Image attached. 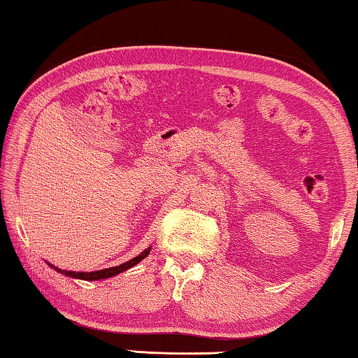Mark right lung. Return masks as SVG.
Masks as SVG:
<instances>
[{
	"label": "right lung",
	"instance_id": "1",
	"mask_svg": "<svg viewBox=\"0 0 358 358\" xmlns=\"http://www.w3.org/2000/svg\"><path fill=\"white\" fill-rule=\"evenodd\" d=\"M151 252V247L146 248V250L141 252L138 257H135L132 259L126 261V263L119 264V266H115V268H108V269H100V271H92V272H76V271H64V269H59L55 268L54 264L48 263L50 268H52L54 271L60 272V274H64L66 277H71V279H81V280H101V279H108V277H115L117 274H121V272L127 271L130 268H134L135 264H138L141 259H145L146 257H148Z\"/></svg>",
	"mask_w": 358,
	"mask_h": 358
}]
</instances>
